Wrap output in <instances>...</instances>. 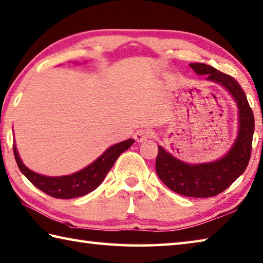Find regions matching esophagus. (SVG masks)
<instances>
[{
	"mask_svg": "<svg viewBox=\"0 0 263 263\" xmlns=\"http://www.w3.org/2000/svg\"><path fill=\"white\" fill-rule=\"evenodd\" d=\"M133 138H135V140L138 143L145 142L147 139L149 138V131L145 130V128H140V130H137L135 132V135H133Z\"/></svg>",
	"mask_w": 263,
	"mask_h": 263,
	"instance_id": "1",
	"label": "esophagus"
}]
</instances>
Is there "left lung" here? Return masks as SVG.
I'll use <instances>...</instances> for the list:
<instances>
[{
    "instance_id": "obj_1",
    "label": "left lung",
    "mask_w": 263,
    "mask_h": 263,
    "mask_svg": "<svg viewBox=\"0 0 263 263\" xmlns=\"http://www.w3.org/2000/svg\"><path fill=\"white\" fill-rule=\"evenodd\" d=\"M197 75H206L228 91L238 108V132L233 146L217 161L190 164L180 161L158 146L156 173L158 178L174 193L188 197H212L227 189L248 167L254 133V116L244 91L233 77L212 66L190 64Z\"/></svg>"
}]
</instances>
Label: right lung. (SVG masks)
<instances>
[{
    "label": "right lung",
    "mask_w": 263,
    "mask_h": 263,
    "mask_svg": "<svg viewBox=\"0 0 263 263\" xmlns=\"http://www.w3.org/2000/svg\"><path fill=\"white\" fill-rule=\"evenodd\" d=\"M133 143H135L133 139H127L125 141L112 145L107 148L104 154L98 157L95 162H92L90 165L80 170L79 172L61 177L43 176V174L36 173L29 170L23 163L14 143L13 153L19 170L36 188L54 198L70 199L84 196V195L93 192L95 189L99 187L100 183L104 181L107 173L114 165L118 156L127 151Z\"/></svg>",
    "instance_id": "add662e5"
}]
</instances>
